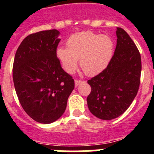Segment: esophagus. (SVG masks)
I'll use <instances>...</instances> for the list:
<instances>
[{
  "instance_id": "1",
  "label": "esophagus",
  "mask_w": 154,
  "mask_h": 154,
  "mask_svg": "<svg viewBox=\"0 0 154 154\" xmlns=\"http://www.w3.org/2000/svg\"><path fill=\"white\" fill-rule=\"evenodd\" d=\"M82 82V80H78V79L75 80V87H77L78 85H79Z\"/></svg>"
}]
</instances>
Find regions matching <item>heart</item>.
Listing matches in <instances>:
<instances>
[{
	"instance_id": "heart-1",
	"label": "heart",
	"mask_w": 154,
	"mask_h": 154,
	"mask_svg": "<svg viewBox=\"0 0 154 154\" xmlns=\"http://www.w3.org/2000/svg\"><path fill=\"white\" fill-rule=\"evenodd\" d=\"M113 50V41L109 36L88 31L71 35L67 40V48H58L56 55L66 72H74L79 59L80 67L85 74L92 76L106 68Z\"/></svg>"
}]
</instances>
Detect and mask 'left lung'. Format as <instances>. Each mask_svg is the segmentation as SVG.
<instances>
[{"label":"left lung","instance_id":"left-lung-1","mask_svg":"<svg viewBox=\"0 0 154 154\" xmlns=\"http://www.w3.org/2000/svg\"><path fill=\"white\" fill-rule=\"evenodd\" d=\"M116 47L107 67L88 81L87 97L90 112L99 119L110 120L126 112L138 92L141 57L135 43L121 28L116 30Z\"/></svg>","mask_w":154,"mask_h":154}]
</instances>
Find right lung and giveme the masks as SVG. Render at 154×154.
Wrapping results in <instances>:
<instances>
[{"label": "right lung", "instance_id": "obj_1", "mask_svg": "<svg viewBox=\"0 0 154 154\" xmlns=\"http://www.w3.org/2000/svg\"><path fill=\"white\" fill-rule=\"evenodd\" d=\"M59 34L52 29L28 35L14 60L13 81L19 102L30 117L44 124L62 116L75 87L74 79L57 58Z\"/></svg>", "mask_w": 154, "mask_h": 154}]
</instances>
